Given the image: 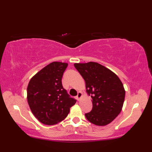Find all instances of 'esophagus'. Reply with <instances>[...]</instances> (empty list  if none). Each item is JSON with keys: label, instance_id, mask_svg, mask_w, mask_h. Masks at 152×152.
<instances>
[{"label": "esophagus", "instance_id": "34e87169", "mask_svg": "<svg viewBox=\"0 0 152 152\" xmlns=\"http://www.w3.org/2000/svg\"><path fill=\"white\" fill-rule=\"evenodd\" d=\"M82 96V93L81 92H78V95H77V99H78V101L80 99H81Z\"/></svg>", "mask_w": 152, "mask_h": 152}]
</instances>
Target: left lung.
I'll use <instances>...</instances> for the list:
<instances>
[{"mask_svg":"<svg viewBox=\"0 0 152 152\" xmlns=\"http://www.w3.org/2000/svg\"><path fill=\"white\" fill-rule=\"evenodd\" d=\"M86 82V92L92 99L91 111L85 114L93 124H109L121 112L125 91L121 81L110 69L95 62L74 64Z\"/></svg>","mask_w":152,"mask_h":152,"instance_id":"obj_1","label":"left lung"}]
</instances>
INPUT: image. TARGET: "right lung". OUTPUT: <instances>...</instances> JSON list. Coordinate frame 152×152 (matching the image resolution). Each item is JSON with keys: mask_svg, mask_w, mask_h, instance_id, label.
Masks as SVG:
<instances>
[{"mask_svg": "<svg viewBox=\"0 0 152 152\" xmlns=\"http://www.w3.org/2000/svg\"><path fill=\"white\" fill-rule=\"evenodd\" d=\"M67 66L66 63H51L28 83V104L35 118L43 124L56 125L63 121L76 102L68 94L61 82Z\"/></svg>", "mask_w": 152, "mask_h": 152, "instance_id": "obj_1", "label": "right lung"}]
</instances>
